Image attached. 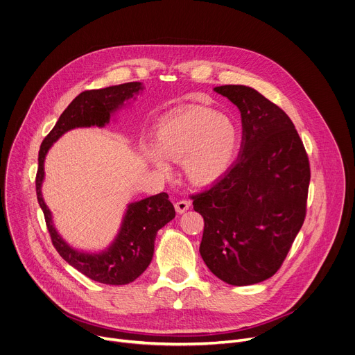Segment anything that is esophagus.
<instances>
[{
  "mask_svg": "<svg viewBox=\"0 0 355 355\" xmlns=\"http://www.w3.org/2000/svg\"><path fill=\"white\" fill-rule=\"evenodd\" d=\"M190 207H191V202L187 200H180L175 202V209L178 214H182V212H185L187 209H190Z\"/></svg>",
  "mask_w": 355,
  "mask_h": 355,
  "instance_id": "esophagus-1",
  "label": "esophagus"
}]
</instances>
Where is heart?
<instances>
[{
  "label": "heart",
  "mask_w": 355,
  "mask_h": 355,
  "mask_svg": "<svg viewBox=\"0 0 355 355\" xmlns=\"http://www.w3.org/2000/svg\"><path fill=\"white\" fill-rule=\"evenodd\" d=\"M240 143V127L231 116L197 108L162 121L155 132V147H150L146 157L161 173L168 171L165 158L182 159L187 178L207 184L231 167Z\"/></svg>",
  "instance_id": "1"
}]
</instances>
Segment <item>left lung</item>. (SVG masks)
Returning a JSON list of instances; mask_svg holds the SVG:
<instances>
[{"mask_svg":"<svg viewBox=\"0 0 355 355\" xmlns=\"http://www.w3.org/2000/svg\"><path fill=\"white\" fill-rule=\"evenodd\" d=\"M216 92L237 105L243 143L237 164L209 190L193 196L204 218L200 254L231 286L272 277L305 218L310 164L290 116L247 85Z\"/></svg>","mask_w":355,"mask_h":355,"instance_id":"obj_1","label":"left lung"}]
</instances>
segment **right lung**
Returning <instances> with one entry per match:
<instances>
[{
  "mask_svg": "<svg viewBox=\"0 0 355 355\" xmlns=\"http://www.w3.org/2000/svg\"><path fill=\"white\" fill-rule=\"evenodd\" d=\"M143 89L144 85L135 81L81 92L60 115L51 132L44 138L38 153V171L35 178L37 198L55 250L71 267L88 278L108 286L130 284L150 266L158 230L175 217V209L168 200V194L159 193L130 202L123 216L120 230L111 244L96 252L81 251L71 247L54 227L53 214L41 193L45 177L44 162L53 144L65 132L74 128L105 127L118 111L130 107Z\"/></svg>",
  "mask_w": 355,
  "mask_h": 355,
  "instance_id": "obj_1",
  "label": "right lung"
}]
</instances>
